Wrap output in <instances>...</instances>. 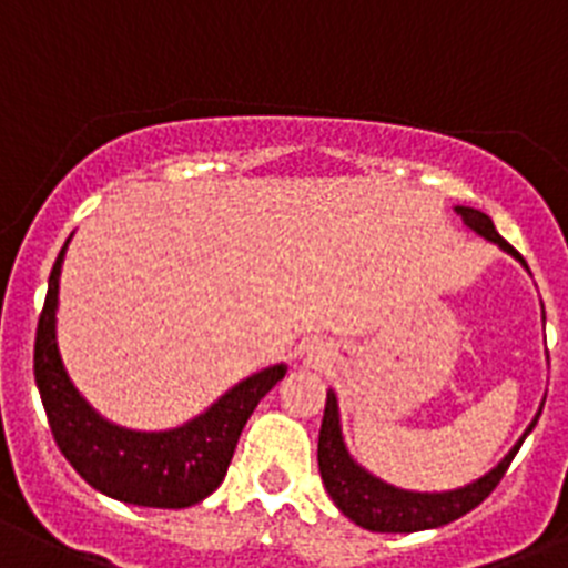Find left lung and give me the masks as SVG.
Returning <instances> with one entry per match:
<instances>
[{
    "mask_svg": "<svg viewBox=\"0 0 568 568\" xmlns=\"http://www.w3.org/2000/svg\"><path fill=\"white\" fill-rule=\"evenodd\" d=\"M457 212L463 215V221L470 230L479 232L487 241L499 243L507 254H513V257L524 263L521 254L496 232V226H493V221L487 219L485 212L470 210V206H457ZM524 266H527V263H524ZM538 417L540 415H535L532 426L538 423ZM532 426L524 432V437L532 432ZM524 437L518 439L516 448H513L490 474L481 476L474 485H465L452 493L397 490V487L375 479L373 474H367V470L358 468V465L349 459L347 448H344L342 428H338L336 395L327 392L325 417H322L320 428V452H316V457H320V474L327 493H331V499L336 501V507L349 518V521H356L358 527L369 529V532H420V529H434L443 527V524L457 521L465 513L479 507L481 501L496 490L501 476L507 474L513 457H516V452L521 448Z\"/></svg>",
    "mask_w": 568,
    "mask_h": 568,
    "instance_id": "8db88e82",
    "label": "left lung"
}]
</instances>
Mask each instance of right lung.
<instances>
[{
    "instance_id": "right-lung-1",
    "label": "right lung",
    "mask_w": 568,
    "mask_h": 568,
    "mask_svg": "<svg viewBox=\"0 0 568 568\" xmlns=\"http://www.w3.org/2000/svg\"><path fill=\"white\" fill-rule=\"evenodd\" d=\"M67 243L50 272L33 353L36 384L58 448L94 490L111 499L159 510L199 505L224 481L243 426L260 397L283 381L285 367L277 364L241 381L204 415L173 432L145 434L111 426L78 395L58 356V277Z\"/></svg>"
}]
</instances>
